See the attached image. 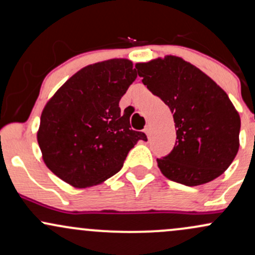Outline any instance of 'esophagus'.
<instances>
[{"instance_id":"esophagus-1","label":"esophagus","mask_w":255,"mask_h":255,"mask_svg":"<svg viewBox=\"0 0 255 255\" xmlns=\"http://www.w3.org/2000/svg\"><path fill=\"white\" fill-rule=\"evenodd\" d=\"M144 131H145V134L147 136H150V131H151V129H150V126H146L145 127V129H144Z\"/></svg>"}]
</instances>
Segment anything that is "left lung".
<instances>
[{"instance_id":"1","label":"left lung","mask_w":255,"mask_h":255,"mask_svg":"<svg viewBox=\"0 0 255 255\" xmlns=\"http://www.w3.org/2000/svg\"><path fill=\"white\" fill-rule=\"evenodd\" d=\"M142 84L174 114L176 144L157 159L166 178L200 186L221 176L240 147L241 120L225 91L203 71L172 55L136 63Z\"/></svg>"}]
</instances>
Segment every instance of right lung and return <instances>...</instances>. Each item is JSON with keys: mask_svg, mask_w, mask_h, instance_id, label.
<instances>
[{"mask_svg": "<svg viewBox=\"0 0 255 255\" xmlns=\"http://www.w3.org/2000/svg\"><path fill=\"white\" fill-rule=\"evenodd\" d=\"M135 79L130 60L111 58L81 68L49 99L37 141L57 177L75 188L103 183L121 170L139 140H147L119 107Z\"/></svg>", "mask_w": 255, "mask_h": 255, "instance_id": "right-lung-1", "label": "right lung"}]
</instances>
